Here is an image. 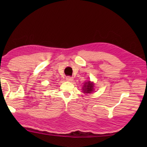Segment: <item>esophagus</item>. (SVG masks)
<instances>
[{
  "label": "esophagus",
  "instance_id": "esophagus-1",
  "mask_svg": "<svg viewBox=\"0 0 147 147\" xmlns=\"http://www.w3.org/2000/svg\"><path fill=\"white\" fill-rule=\"evenodd\" d=\"M66 80L68 82H72L73 80V78H72L71 76H67L66 77Z\"/></svg>",
  "mask_w": 147,
  "mask_h": 147
}]
</instances>
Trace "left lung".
Masks as SVG:
<instances>
[{"label":"left lung","mask_w":147,"mask_h":147,"mask_svg":"<svg viewBox=\"0 0 147 147\" xmlns=\"http://www.w3.org/2000/svg\"><path fill=\"white\" fill-rule=\"evenodd\" d=\"M94 84L93 82H91L90 80H89L88 82H86L84 84V85L82 86V92L84 93H93L94 90Z\"/></svg>","instance_id":"8db88e82"}]
</instances>
